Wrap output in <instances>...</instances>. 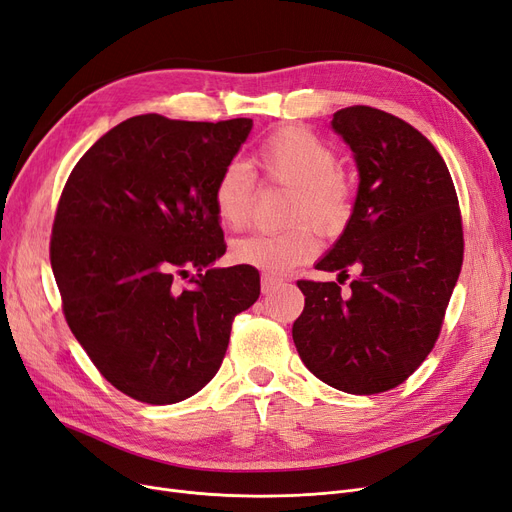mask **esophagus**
Here are the masks:
<instances>
[{
    "mask_svg": "<svg viewBox=\"0 0 512 512\" xmlns=\"http://www.w3.org/2000/svg\"><path fill=\"white\" fill-rule=\"evenodd\" d=\"M280 285H282V278L280 276H272V274H263L261 276V293H272Z\"/></svg>",
    "mask_w": 512,
    "mask_h": 512,
    "instance_id": "1",
    "label": "esophagus"
}]
</instances>
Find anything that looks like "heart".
I'll use <instances>...</instances> for the list:
<instances>
[{
    "label": "heart",
    "mask_w": 512,
    "mask_h": 512,
    "mask_svg": "<svg viewBox=\"0 0 512 512\" xmlns=\"http://www.w3.org/2000/svg\"><path fill=\"white\" fill-rule=\"evenodd\" d=\"M257 166L263 179L291 187L289 219L299 221L285 232H257L232 244V259L268 274H282L310 261L318 251L316 230L339 234L354 213V181L339 166L337 149L306 126H280L261 141ZM219 221L240 230L251 221L255 179L242 162H227L213 185Z\"/></svg>",
    "instance_id": "heart-1"
}]
</instances>
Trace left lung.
Listing matches in <instances>:
<instances>
[{"instance_id":"obj_1","label":"left lung","mask_w":512,"mask_h":512,"mask_svg":"<svg viewBox=\"0 0 512 512\" xmlns=\"http://www.w3.org/2000/svg\"><path fill=\"white\" fill-rule=\"evenodd\" d=\"M354 151V213L318 270L362 272L348 296L337 282L297 280L306 306L293 323L304 365L348 394L403 384L434 348L456 287L464 232L456 187L434 145L405 120L354 105L333 113Z\"/></svg>"}]
</instances>
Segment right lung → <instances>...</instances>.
Segmentation results:
<instances>
[{
	"mask_svg": "<svg viewBox=\"0 0 512 512\" xmlns=\"http://www.w3.org/2000/svg\"><path fill=\"white\" fill-rule=\"evenodd\" d=\"M251 128L249 118H128L63 187L50 238L63 314L130 399L170 405L202 390L223 363L234 316L259 297L255 268H211L225 253L213 185Z\"/></svg>",
	"mask_w": 512,
	"mask_h": 512,
	"instance_id": "1",
	"label": "right lung"
}]
</instances>
